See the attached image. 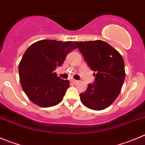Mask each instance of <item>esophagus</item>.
I'll use <instances>...</instances> for the list:
<instances>
[{
	"label": "esophagus",
	"mask_w": 145,
	"mask_h": 145,
	"mask_svg": "<svg viewBox=\"0 0 145 145\" xmlns=\"http://www.w3.org/2000/svg\"><path fill=\"white\" fill-rule=\"evenodd\" d=\"M71 82H72V83H74V84H76V83H78V80H71Z\"/></svg>",
	"instance_id": "34e87169"
}]
</instances>
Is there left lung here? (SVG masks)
Masks as SVG:
<instances>
[{
	"label": "left lung",
	"mask_w": 145,
	"mask_h": 145,
	"mask_svg": "<svg viewBox=\"0 0 145 145\" xmlns=\"http://www.w3.org/2000/svg\"><path fill=\"white\" fill-rule=\"evenodd\" d=\"M88 67L94 71V83L88 84L80 93V100L88 108H107L119 95L125 78L122 56L103 40L75 42Z\"/></svg>",
	"instance_id": "left-lung-1"
}]
</instances>
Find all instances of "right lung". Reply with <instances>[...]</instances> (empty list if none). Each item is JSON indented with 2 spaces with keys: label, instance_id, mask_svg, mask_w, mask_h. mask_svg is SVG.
Instances as JSON below:
<instances>
[{
  "label": "right lung",
  "instance_id": "add662e5",
  "mask_svg": "<svg viewBox=\"0 0 145 145\" xmlns=\"http://www.w3.org/2000/svg\"><path fill=\"white\" fill-rule=\"evenodd\" d=\"M77 47L72 41L42 40L30 45L18 66L23 91L33 103L53 107L63 100L70 81L57 77L55 70Z\"/></svg>",
  "mask_w": 145,
  "mask_h": 145
}]
</instances>
